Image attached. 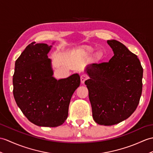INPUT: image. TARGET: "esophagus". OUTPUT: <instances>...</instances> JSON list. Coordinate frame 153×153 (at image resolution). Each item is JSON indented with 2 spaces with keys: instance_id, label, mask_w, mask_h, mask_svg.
Returning <instances> with one entry per match:
<instances>
[{
  "instance_id": "1",
  "label": "esophagus",
  "mask_w": 153,
  "mask_h": 153,
  "mask_svg": "<svg viewBox=\"0 0 153 153\" xmlns=\"http://www.w3.org/2000/svg\"><path fill=\"white\" fill-rule=\"evenodd\" d=\"M88 79L87 76L85 75V74H83V75L81 76V83L83 84L85 83V81H86Z\"/></svg>"
}]
</instances>
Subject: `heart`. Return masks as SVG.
Segmentation results:
<instances>
[{"instance_id": "heart-1", "label": "heart", "mask_w": 153, "mask_h": 153, "mask_svg": "<svg viewBox=\"0 0 153 153\" xmlns=\"http://www.w3.org/2000/svg\"><path fill=\"white\" fill-rule=\"evenodd\" d=\"M93 49L89 48V49H87V53H93Z\"/></svg>"}]
</instances>
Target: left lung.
<instances>
[{
    "label": "left lung",
    "mask_w": 153,
    "mask_h": 153,
    "mask_svg": "<svg viewBox=\"0 0 153 153\" xmlns=\"http://www.w3.org/2000/svg\"><path fill=\"white\" fill-rule=\"evenodd\" d=\"M107 43L114 53L108 62L88 66V90L93 117L98 125L118 124L136 109L142 93L143 68L137 56L115 40Z\"/></svg>",
    "instance_id": "8db88e82"
}]
</instances>
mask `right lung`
I'll return each instance as SVG.
<instances>
[{
	"label": "right lung",
	"instance_id": "right-lung-1",
	"mask_svg": "<svg viewBox=\"0 0 153 153\" xmlns=\"http://www.w3.org/2000/svg\"><path fill=\"white\" fill-rule=\"evenodd\" d=\"M52 48L32 42L15 63L13 97L17 106L32 123L39 126L56 127L65 122L70 102L80 85V77L74 74L57 80L53 77Z\"/></svg>",
	"mask_w": 153,
	"mask_h": 153
}]
</instances>
